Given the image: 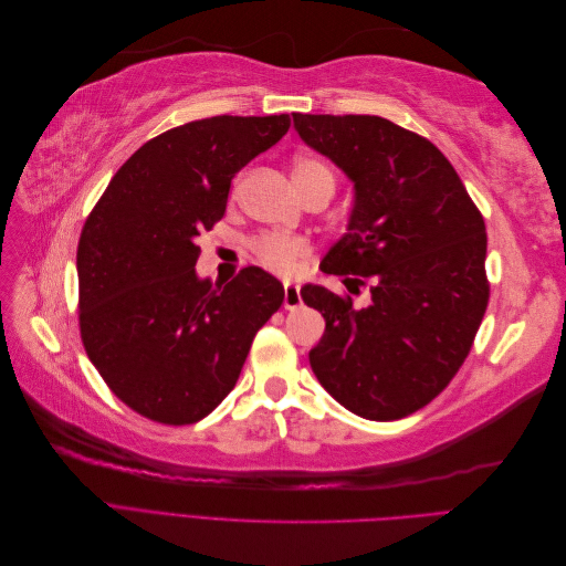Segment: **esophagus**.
<instances>
[{"label":"esophagus","instance_id":"34e87169","mask_svg":"<svg viewBox=\"0 0 566 566\" xmlns=\"http://www.w3.org/2000/svg\"><path fill=\"white\" fill-rule=\"evenodd\" d=\"M302 304V295H300V285L293 283V281H285L283 283V306L285 310H297V306Z\"/></svg>","mask_w":566,"mask_h":566}]
</instances>
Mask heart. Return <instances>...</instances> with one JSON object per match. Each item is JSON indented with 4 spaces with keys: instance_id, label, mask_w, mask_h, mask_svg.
I'll list each match as a JSON object with an SVG mask.
<instances>
[{
    "instance_id": "1",
    "label": "heart",
    "mask_w": 566,
    "mask_h": 566,
    "mask_svg": "<svg viewBox=\"0 0 566 566\" xmlns=\"http://www.w3.org/2000/svg\"><path fill=\"white\" fill-rule=\"evenodd\" d=\"M318 177L333 179L331 169L325 167L321 160L306 158V156L295 158V163H293L295 184L312 181ZM252 252L256 256V262H260L262 266L276 271V273H290V271H295L302 256H306V252H310V243L293 233H264L252 243Z\"/></svg>"
}]
</instances>
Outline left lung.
I'll use <instances>...</instances> for the list:
<instances>
[{
	"mask_svg": "<svg viewBox=\"0 0 566 566\" xmlns=\"http://www.w3.org/2000/svg\"><path fill=\"white\" fill-rule=\"evenodd\" d=\"M300 139L354 184L347 233L321 271L370 283V302L323 285L302 300L325 318L310 352L318 382L366 420L430 403L465 361L489 304L486 227L443 153L378 115H302ZM352 293V290H349Z\"/></svg>",
	"mask_w": 566,
	"mask_h": 566,
	"instance_id": "8db88e82",
	"label": "left lung"
}]
</instances>
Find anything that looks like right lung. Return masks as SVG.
<instances>
[{"instance_id": "1", "label": "right lung", "mask_w": 566, "mask_h": 566, "mask_svg": "<svg viewBox=\"0 0 566 566\" xmlns=\"http://www.w3.org/2000/svg\"><path fill=\"white\" fill-rule=\"evenodd\" d=\"M287 115H217L146 142L117 169L77 245L80 333L101 378L136 413L191 424L235 387L283 285L260 266L196 273V238L227 212L231 179L283 139Z\"/></svg>"}]
</instances>
